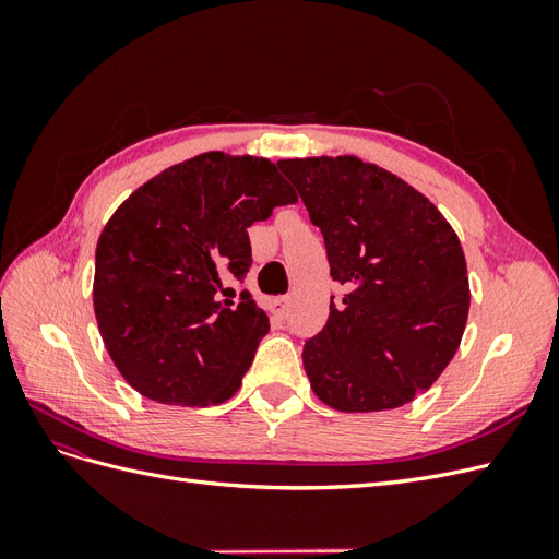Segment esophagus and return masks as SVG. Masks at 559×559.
Listing matches in <instances>:
<instances>
[{
	"mask_svg": "<svg viewBox=\"0 0 559 559\" xmlns=\"http://www.w3.org/2000/svg\"><path fill=\"white\" fill-rule=\"evenodd\" d=\"M270 314L275 319H284L286 312H289V298L286 296H277V298H270Z\"/></svg>",
	"mask_w": 559,
	"mask_h": 559,
	"instance_id": "obj_1",
	"label": "esophagus"
}]
</instances>
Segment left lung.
I'll use <instances>...</instances> for the list:
<instances>
[{
	"label": "left lung",
	"instance_id": "8db88e82",
	"mask_svg": "<svg viewBox=\"0 0 559 559\" xmlns=\"http://www.w3.org/2000/svg\"><path fill=\"white\" fill-rule=\"evenodd\" d=\"M277 167L324 235L333 282L347 286L302 347L312 392L343 413L405 405L462 343L471 294L460 238L413 186L357 156Z\"/></svg>",
	"mask_w": 559,
	"mask_h": 559
}]
</instances>
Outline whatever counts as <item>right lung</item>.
<instances>
[{"label": "right lung", "instance_id": "right-lung-1", "mask_svg": "<svg viewBox=\"0 0 559 559\" xmlns=\"http://www.w3.org/2000/svg\"><path fill=\"white\" fill-rule=\"evenodd\" d=\"M296 193L275 163L222 151L173 165L114 212L95 249L93 306L126 382L167 405L238 392L267 314L245 289L247 228Z\"/></svg>", "mask_w": 559, "mask_h": 559}]
</instances>
